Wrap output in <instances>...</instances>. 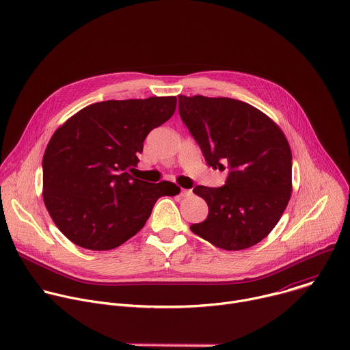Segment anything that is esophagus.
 <instances>
[{
    "label": "esophagus",
    "mask_w": 350,
    "mask_h": 350,
    "mask_svg": "<svg viewBox=\"0 0 350 350\" xmlns=\"http://www.w3.org/2000/svg\"><path fill=\"white\" fill-rule=\"evenodd\" d=\"M191 193H192V191L191 189H181V196H191Z\"/></svg>",
    "instance_id": "esophagus-1"
}]
</instances>
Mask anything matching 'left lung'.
Here are the masks:
<instances>
[{
    "label": "left lung",
    "instance_id": "obj_1",
    "mask_svg": "<svg viewBox=\"0 0 350 350\" xmlns=\"http://www.w3.org/2000/svg\"><path fill=\"white\" fill-rule=\"evenodd\" d=\"M178 112L213 169H228L220 188L198 185L209 215L193 234L224 251H242L266 238L292 192V154L282 130L238 99L178 95Z\"/></svg>",
    "mask_w": 350,
    "mask_h": 350
}]
</instances>
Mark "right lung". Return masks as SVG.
Returning <instances> with one entry per match:
<instances>
[{"label":"right lung","mask_w":350,"mask_h":350,"mask_svg":"<svg viewBox=\"0 0 350 350\" xmlns=\"http://www.w3.org/2000/svg\"><path fill=\"white\" fill-rule=\"evenodd\" d=\"M176 96L104 101L69 118L42 158V198L61 232L90 251H109L135 235L170 181L151 184L129 174L148 133L167 122Z\"/></svg>","instance_id":"obj_1"}]
</instances>
